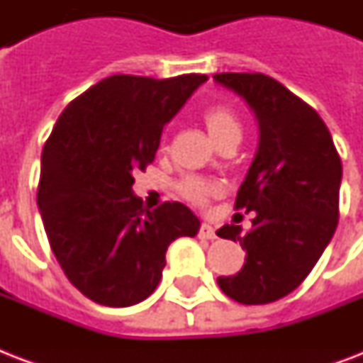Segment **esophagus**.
<instances>
[{
  "label": "esophagus",
  "mask_w": 363,
  "mask_h": 363,
  "mask_svg": "<svg viewBox=\"0 0 363 363\" xmlns=\"http://www.w3.org/2000/svg\"><path fill=\"white\" fill-rule=\"evenodd\" d=\"M199 238L201 239H216V232H215V228L209 226V224H201L199 226Z\"/></svg>",
  "instance_id": "esophagus-1"
}]
</instances>
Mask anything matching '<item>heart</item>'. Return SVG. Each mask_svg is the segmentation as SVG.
I'll use <instances>...</instances> for the list:
<instances>
[{
  "label": "heart",
  "mask_w": 363,
  "mask_h": 363,
  "mask_svg": "<svg viewBox=\"0 0 363 363\" xmlns=\"http://www.w3.org/2000/svg\"><path fill=\"white\" fill-rule=\"evenodd\" d=\"M203 122L216 145L224 141L226 137L241 135V121L235 115V111L228 105L218 104L207 107L203 111ZM179 192L190 203L203 207V205L209 203L211 198L220 194V184L216 181H211V179H203V177L188 175L179 182Z\"/></svg>",
  "instance_id": "1"
}]
</instances>
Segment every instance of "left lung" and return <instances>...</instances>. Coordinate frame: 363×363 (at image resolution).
I'll list each match as a JSON object with an SVG mask.
<instances>
[{"instance_id":"left-lung-1","label":"left lung","mask_w":363,"mask_h":363,"mask_svg":"<svg viewBox=\"0 0 363 363\" xmlns=\"http://www.w3.org/2000/svg\"><path fill=\"white\" fill-rule=\"evenodd\" d=\"M258 118L259 143L235 209L254 211L252 230L226 224L216 235L247 250L245 265L218 277L228 298L264 305L305 281L332 241L339 220L341 158L318 113L264 73H216Z\"/></svg>"}]
</instances>
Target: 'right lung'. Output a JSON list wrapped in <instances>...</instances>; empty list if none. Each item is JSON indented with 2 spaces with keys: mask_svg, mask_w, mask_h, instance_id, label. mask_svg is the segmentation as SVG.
Masks as SVG:
<instances>
[{
  "mask_svg": "<svg viewBox=\"0 0 363 363\" xmlns=\"http://www.w3.org/2000/svg\"><path fill=\"white\" fill-rule=\"evenodd\" d=\"M207 75L107 77L75 98L41 154L37 205L54 256L88 299L130 307L156 290L165 252L199 218L179 201L143 207L133 175L152 164L164 125Z\"/></svg>",
  "mask_w": 363,
  "mask_h": 363,
  "instance_id": "right-lung-1",
  "label": "right lung"
}]
</instances>
